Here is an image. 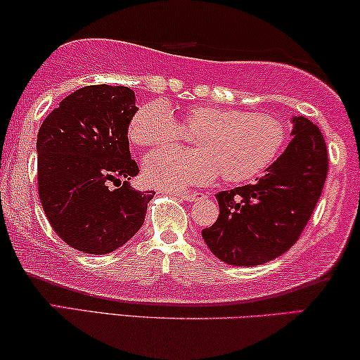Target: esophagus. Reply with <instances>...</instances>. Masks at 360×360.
Listing matches in <instances>:
<instances>
[{
	"instance_id": "1",
	"label": "esophagus",
	"mask_w": 360,
	"mask_h": 360,
	"mask_svg": "<svg viewBox=\"0 0 360 360\" xmlns=\"http://www.w3.org/2000/svg\"><path fill=\"white\" fill-rule=\"evenodd\" d=\"M175 196L184 201H188V203H193V201L205 198V193L203 191H185V193H175Z\"/></svg>"
}]
</instances>
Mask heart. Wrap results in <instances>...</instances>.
I'll return each mask as SVG.
<instances>
[{
  "label": "heart",
  "mask_w": 360,
  "mask_h": 360,
  "mask_svg": "<svg viewBox=\"0 0 360 360\" xmlns=\"http://www.w3.org/2000/svg\"><path fill=\"white\" fill-rule=\"evenodd\" d=\"M193 136L195 150L164 149L142 162L146 184L162 190L205 185L221 174L240 184L262 174L282 150L285 126L262 112H243L214 105L185 106L180 121L162 101H150L134 112L127 136L139 147L176 144Z\"/></svg>",
  "instance_id": "1"
}]
</instances>
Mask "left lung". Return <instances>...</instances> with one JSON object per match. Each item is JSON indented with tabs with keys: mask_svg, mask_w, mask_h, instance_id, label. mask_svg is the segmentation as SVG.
Here are the masks:
<instances>
[{
	"mask_svg": "<svg viewBox=\"0 0 360 360\" xmlns=\"http://www.w3.org/2000/svg\"><path fill=\"white\" fill-rule=\"evenodd\" d=\"M292 124L293 139L255 184L216 195L219 218L201 236L226 264L254 267L277 259L311 218L328 175L326 142L308 117L293 116Z\"/></svg>",
	"mask_w": 360,
	"mask_h": 360,
	"instance_id": "8db88e82",
	"label": "left lung"
}]
</instances>
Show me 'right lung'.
Returning <instances> with one entry per match:
<instances>
[{
	"label": "right lung",
	"mask_w": 360,
	"mask_h": 360,
	"mask_svg": "<svg viewBox=\"0 0 360 360\" xmlns=\"http://www.w3.org/2000/svg\"><path fill=\"white\" fill-rule=\"evenodd\" d=\"M137 111L127 86H83L63 98L37 134L39 198L63 243L85 254H110L146 219L152 191L129 186L139 167L127 129ZM110 183L120 188L110 191Z\"/></svg>",
	"instance_id": "obj_1"
}]
</instances>
